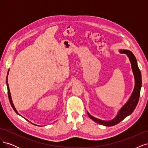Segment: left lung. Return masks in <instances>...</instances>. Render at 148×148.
Wrapping results in <instances>:
<instances>
[{
    "instance_id": "obj_1",
    "label": "left lung",
    "mask_w": 148,
    "mask_h": 148,
    "mask_svg": "<svg viewBox=\"0 0 148 148\" xmlns=\"http://www.w3.org/2000/svg\"><path fill=\"white\" fill-rule=\"evenodd\" d=\"M119 52L121 53H125L129 58V60L132 64V69L133 73L134 78H135V87H134L133 91L131 96L130 97L128 101L121 107V109L119 110L116 117L110 120L106 121L97 119L91 115L87 112L89 117L92 120L97 123L101 124L107 127H112L117 125L121 121H122L125 117L130 115L134 111V110L135 109L140 95V91L142 84L141 75V71L138 68L136 57L130 51L125 50V49H120V50H119Z\"/></svg>"
}]
</instances>
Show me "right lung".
Here are the masks:
<instances>
[{"label": "right lung", "instance_id": "1", "mask_svg": "<svg viewBox=\"0 0 148 148\" xmlns=\"http://www.w3.org/2000/svg\"><path fill=\"white\" fill-rule=\"evenodd\" d=\"M8 73H9V70H8V72H7V79H6V84H7V90H8V99H9V101H10V104H11V106H12V108L13 109V110H15V112L18 114V115H20L19 114H18V112H17V110H16V109H15V106H14V105H13V102H12V97H11V94H10V89H9V86H8V79H7V77H8ZM20 116H21V115H20ZM28 122H29V120H28ZM33 125H36V124H34V123H33Z\"/></svg>", "mask_w": 148, "mask_h": 148}]
</instances>
